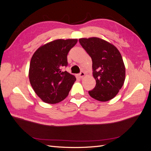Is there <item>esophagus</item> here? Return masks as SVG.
Masks as SVG:
<instances>
[{
	"instance_id": "34e87169",
	"label": "esophagus",
	"mask_w": 151,
	"mask_h": 151,
	"mask_svg": "<svg viewBox=\"0 0 151 151\" xmlns=\"http://www.w3.org/2000/svg\"><path fill=\"white\" fill-rule=\"evenodd\" d=\"M84 76H85V73L84 72H81L79 74V77H80V78H83Z\"/></svg>"
}]
</instances>
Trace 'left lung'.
<instances>
[{
    "instance_id": "8db88e82",
    "label": "left lung",
    "mask_w": 151,
    "mask_h": 151,
    "mask_svg": "<svg viewBox=\"0 0 151 151\" xmlns=\"http://www.w3.org/2000/svg\"><path fill=\"white\" fill-rule=\"evenodd\" d=\"M79 41L93 61V75L96 84L89 91V95L99 101L113 99L125 79V67L120 52L113 45L99 38Z\"/></svg>"
}]
</instances>
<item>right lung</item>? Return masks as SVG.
Masks as SVG:
<instances>
[{
    "instance_id": "add662e5",
    "label": "right lung",
    "mask_w": 151,
    "mask_h": 151,
    "mask_svg": "<svg viewBox=\"0 0 151 151\" xmlns=\"http://www.w3.org/2000/svg\"><path fill=\"white\" fill-rule=\"evenodd\" d=\"M77 42V39L56 40L41 46L33 55L29 79L35 93L45 103H58L68 96L76 78L61 69L67 65V54Z\"/></svg>"
}]
</instances>
